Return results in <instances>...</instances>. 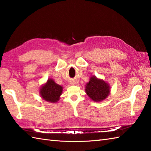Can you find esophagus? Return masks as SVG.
<instances>
[{"label": "esophagus", "instance_id": "34e87169", "mask_svg": "<svg viewBox=\"0 0 151 151\" xmlns=\"http://www.w3.org/2000/svg\"><path fill=\"white\" fill-rule=\"evenodd\" d=\"M71 84H75V82H71Z\"/></svg>", "mask_w": 151, "mask_h": 151}]
</instances>
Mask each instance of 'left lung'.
Wrapping results in <instances>:
<instances>
[{
  "label": "left lung",
  "instance_id": "8db88e82",
  "mask_svg": "<svg viewBox=\"0 0 151 151\" xmlns=\"http://www.w3.org/2000/svg\"><path fill=\"white\" fill-rule=\"evenodd\" d=\"M85 91L88 97L94 102H101L110 93V86L104 80L92 76L86 84Z\"/></svg>",
  "mask_w": 151,
  "mask_h": 151
}]
</instances>
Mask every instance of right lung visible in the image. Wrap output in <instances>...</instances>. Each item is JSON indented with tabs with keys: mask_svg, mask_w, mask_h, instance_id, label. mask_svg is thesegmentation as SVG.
<instances>
[{
	"mask_svg": "<svg viewBox=\"0 0 151 151\" xmlns=\"http://www.w3.org/2000/svg\"><path fill=\"white\" fill-rule=\"evenodd\" d=\"M63 87L56 84L52 78H49L46 83L40 87V95L43 100L51 103H56L60 100Z\"/></svg>",
	"mask_w": 151,
	"mask_h": 151,
	"instance_id": "1",
	"label": "right lung"
}]
</instances>
